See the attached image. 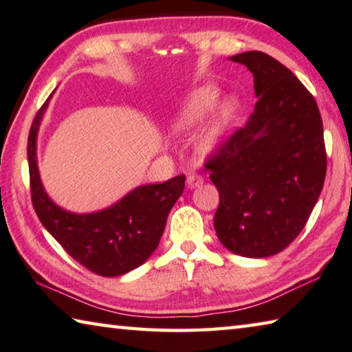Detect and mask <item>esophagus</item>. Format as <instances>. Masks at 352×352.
<instances>
[{
    "instance_id": "1",
    "label": "esophagus",
    "mask_w": 352,
    "mask_h": 352,
    "mask_svg": "<svg viewBox=\"0 0 352 352\" xmlns=\"http://www.w3.org/2000/svg\"><path fill=\"white\" fill-rule=\"evenodd\" d=\"M204 179L201 177L199 175H195V173H190V175L187 176V186L188 188H197L199 186H203Z\"/></svg>"
}]
</instances>
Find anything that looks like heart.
<instances>
[{"instance_id": "obj_1", "label": "heart", "mask_w": 352, "mask_h": 352, "mask_svg": "<svg viewBox=\"0 0 352 352\" xmlns=\"http://www.w3.org/2000/svg\"><path fill=\"white\" fill-rule=\"evenodd\" d=\"M220 100V91L214 85H199L188 94L170 118V126L175 132H190L204 122L207 115L212 117L204 129L199 132L197 148L203 155H214L224 146L230 126L239 112V102L232 96Z\"/></svg>"}]
</instances>
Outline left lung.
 I'll return each instance as SVG.
<instances>
[{
	"instance_id": "obj_1",
	"label": "left lung",
	"mask_w": 352,
	"mask_h": 352,
	"mask_svg": "<svg viewBox=\"0 0 352 352\" xmlns=\"http://www.w3.org/2000/svg\"><path fill=\"white\" fill-rule=\"evenodd\" d=\"M252 73L257 102L245 128L209 162L220 193L214 226L234 254L280 252L306 226L326 176L318 106L295 74L272 56L229 57Z\"/></svg>"
}]
</instances>
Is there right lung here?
Here are the masks:
<instances>
[{
    "instance_id": "right-lung-1",
    "label": "right lung",
    "mask_w": 352,
    "mask_h": 352,
    "mask_svg": "<svg viewBox=\"0 0 352 352\" xmlns=\"http://www.w3.org/2000/svg\"><path fill=\"white\" fill-rule=\"evenodd\" d=\"M53 95L40 107L28 138L34 209L63 250L91 273L106 278L129 273L157 250L171 207L186 187V176L138 186L117 203L90 214H74L57 206L46 193L37 164L38 129Z\"/></svg>"
}]
</instances>
